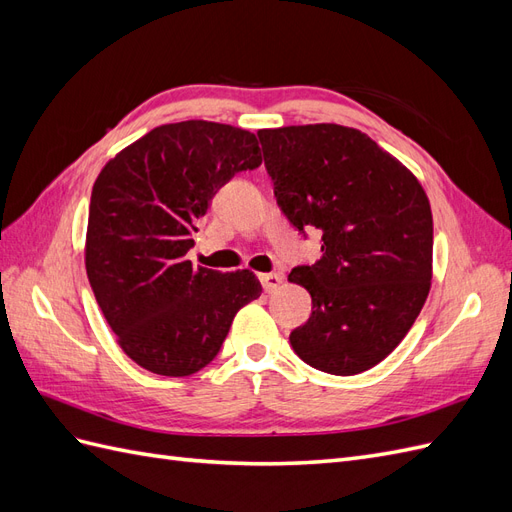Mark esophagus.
<instances>
[{
    "label": "esophagus",
    "mask_w": 512,
    "mask_h": 512,
    "mask_svg": "<svg viewBox=\"0 0 512 512\" xmlns=\"http://www.w3.org/2000/svg\"><path fill=\"white\" fill-rule=\"evenodd\" d=\"M284 277L280 273H262L260 275V282H262V288H265L267 292H275L277 288H280Z\"/></svg>",
    "instance_id": "esophagus-1"
}]
</instances>
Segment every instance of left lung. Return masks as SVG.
<instances>
[{
    "label": "left lung",
    "instance_id": "1",
    "mask_svg": "<svg viewBox=\"0 0 512 512\" xmlns=\"http://www.w3.org/2000/svg\"><path fill=\"white\" fill-rule=\"evenodd\" d=\"M277 205L303 235L322 230L320 260L288 282L312 294L292 350L320 371L354 376L386 359L431 288L433 220L410 170L367 134L337 123L258 130Z\"/></svg>",
    "mask_w": 512,
    "mask_h": 512
}]
</instances>
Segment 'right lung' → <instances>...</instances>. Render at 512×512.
Returning <instances> with one entry per match:
<instances>
[{
    "instance_id": "add662e5",
    "label": "right lung",
    "mask_w": 512,
    "mask_h": 512,
    "mask_svg": "<svg viewBox=\"0 0 512 512\" xmlns=\"http://www.w3.org/2000/svg\"><path fill=\"white\" fill-rule=\"evenodd\" d=\"M260 162L252 132L190 119L153 128L100 170L85 269L136 365L168 378L196 374L220 352L239 309L260 297L250 269L220 273L185 258L215 192Z\"/></svg>"
}]
</instances>
